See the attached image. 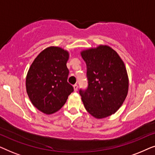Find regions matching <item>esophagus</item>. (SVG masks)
I'll use <instances>...</instances> for the list:
<instances>
[{"label":"esophagus","instance_id":"esophagus-1","mask_svg":"<svg viewBox=\"0 0 155 155\" xmlns=\"http://www.w3.org/2000/svg\"><path fill=\"white\" fill-rule=\"evenodd\" d=\"M73 88H74V91H75V92H77L78 91V84H74L73 85Z\"/></svg>","mask_w":155,"mask_h":155}]
</instances>
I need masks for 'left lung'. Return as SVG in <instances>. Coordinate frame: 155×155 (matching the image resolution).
<instances>
[{
    "instance_id": "obj_1",
    "label": "left lung",
    "mask_w": 155,
    "mask_h": 155,
    "mask_svg": "<svg viewBox=\"0 0 155 155\" xmlns=\"http://www.w3.org/2000/svg\"><path fill=\"white\" fill-rule=\"evenodd\" d=\"M87 65L88 87L80 90L85 109L101 119L115 114L128 92L129 80L124 61L116 51L99 45L80 52Z\"/></svg>"
}]
</instances>
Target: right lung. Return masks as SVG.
<instances>
[{"label":"right lung","instance_id":"1","mask_svg":"<svg viewBox=\"0 0 155 155\" xmlns=\"http://www.w3.org/2000/svg\"><path fill=\"white\" fill-rule=\"evenodd\" d=\"M69 52L58 46L42 51L31 63L26 77V90L31 104L42 113L58 111L73 92L68 82Z\"/></svg>","mask_w":155,"mask_h":155}]
</instances>
